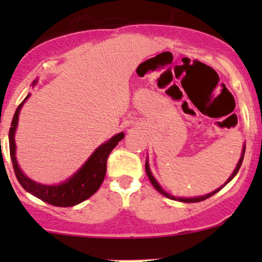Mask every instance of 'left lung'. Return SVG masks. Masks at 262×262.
I'll return each instance as SVG.
<instances>
[{
	"instance_id": "obj_1",
	"label": "left lung",
	"mask_w": 262,
	"mask_h": 262,
	"mask_svg": "<svg viewBox=\"0 0 262 262\" xmlns=\"http://www.w3.org/2000/svg\"><path fill=\"white\" fill-rule=\"evenodd\" d=\"M244 154H245V148L243 149V155H242V158H240V160H239V162H237V165H236V167H235V170H234V172L231 173V176L229 177V179H228V181L225 182V185H227L228 182L230 181L231 179H233L234 176L236 175L237 173V171H239V169H240V166H242V162H243V159H244ZM145 171H146V175H148V177H149V180H150V182L152 183V186H154V187L156 188V191H159L160 192L161 194H164L165 197H167V198H171V200H179V201H181V202H187V203H193V202H201V201H204V200H207V198H209V197H212L213 194H215L217 193L218 191H221V188L223 187V186H222L221 188H218V189H215V191H213V192H210V193H208V194H206V196H202V197H194V198H176V197H173V196H171V194H169V193H166V192L164 191V189H162L161 187H160V185H159L158 182H156V180L154 179V176L151 175V171H150V169H149V164H148V160H146V162H145Z\"/></svg>"
}]
</instances>
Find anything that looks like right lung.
Listing matches in <instances>:
<instances>
[{
  "label": "right lung",
  "instance_id": "add662e5",
  "mask_svg": "<svg viewBox=\"0 0 262 262\" xmlns=\"http://www.w3.org/2000/svg\"><path fill=\"white\" fill-rule=\"evenodd\" d=\"M29 95L17 107L16 113H14L13 119H12L11 123L10 134H8V137H10L11 160L18 182L20 183V186L27 192H29L33 196L39 198V200L44 201V202L52 204V206L71 207L83 202L87 198L91 197L93 193H96L97 189L100 188V186L104 180V176H106L108 156H110L111 151L114 149V146L118 144V141H121L124 138V133L114 135L112 139H110L107 143L102 144L100 148L96 149V151L86 161V164L66 182H62L61 185L58 186L40 185V183H37L32 181L31 179H28L20 171L16 160L14 132H16L18 124V114H19L20 108H22L23 103H25Z\"/></svg>",
  "mask_w": 262,
  "mask_h": 262
}]
</instances>
